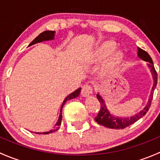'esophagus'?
<instances>
[{
	"mask_svg": "<svg viewBox=\"0 0 160 160\" xmlns=\"http://www.w3.org/2000/svg\"><path fill=\"white\" fill-rule=\"evenodd\" d=\"M92 92H93V88L91 85L85 84L81 90V95L87 98V97L90 96V94H91Z\"/></svg>",
	"mask_w": 160,
	"mask_h": 160,
	"instance_id": "1",
	"label": "esophagus"
}]
</instances>
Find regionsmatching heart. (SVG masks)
I'll use <instances>...</instances> for the list:
<instances>
[{
  "instance_id": "b5f03b06",
  "label": "heart",
  "mask_w": 160,
  "mask_h": 160,
  "mask_svg": "<svg viewBox=\"0 0 160 160\" xmlns=\"http://www.w3.org/2000/svg\"><path fill=\"white\" fill-rule=\"evenodd\" d=\"M116 49V45L113 42H107L101 45L100 47L93 52V54L91 55L90 57V61L93 62H98V61L102 60L105 59L107 56H109L108 60L104 65V70H106L114 66L117 65L118 63L120 62V61L122 59V53L119 51H115Z\"/></svg>"
}]
</instances>
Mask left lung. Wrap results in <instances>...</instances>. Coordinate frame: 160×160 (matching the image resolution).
Segmentation results:
<instances>
[{
	"instance_id": "obj_1",
	"label": "left lung",
	"mask_w": 160,
	"mask_h": 160,
	"mask_svg": "<svg viewBox=\"0 0 160 160\" xmlns=\"http://www.w3.org/2000/svg\"><path fill=\"white\" fill-rule=\"evenodd\" d=\"M138 56L140 59H142V60L149 62L148 65H149V68L150 69V71H151L152 76L153 78V86L152 88L151 94H150V98L147 104H146V107L143 108V110H142L138 113L135 114V115L131 116V117L128 118L116 117V116L111 114L110 111L108 109L107 106H106L104 100L103 99V98L99 94V93H98V94H97V98H98L100 104H101V109H100L98 115H97V117L95 118L94 119L99 125H103V126L107 127V128H109L122 129V128H126V127L129 126L132 124L135 123V122H137L138 119H140L142 117H143V116L147 113V111H149L150 106H151L152 100L153 98L152 92L153 90H155V88H156V84H157V72H156V70H155L152 59L150 57L149 55L148 54V52H146V51L140 49V48H138Z\"/></svg>"
}]
</instances>
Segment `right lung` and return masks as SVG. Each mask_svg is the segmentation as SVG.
<instances>
[{
    "mask_svg": "<svg viewBox=\"0 0 160 160\" xmlns=\"http://www.w3.org/2000/svg\"><path fill=\"white\" fill-rule=\"evenodd\" d=\"M54 36H55V32H54V31H45V32H42L41 34H39V35H38V36H37L36 38H35V39H34L33 41H32V42L30 43L29 46H32V45L35 44V43L41 42H43V41H49V40H52V39H54ZM80 90H81V88H79V89L76 90L75 91L72 92V93H70V95H68V96H67V98H65V100H64L63 103H62V106H61L60 114H59V119H58L57 122H56V125H55L54 128H53L52 129L50 130L49 132H34V133H36V134H44V135H46V134L52 133V132H56V131H57L58 129H59V127H60L61 121H62V107H63V105H64V104H65V103L67 102V101H70V100L72 99V98H77V97H78L79 95H80Z\"/></svg>",
    "mask_w": 160,
    "mask_h": 160,
    "instance_id": "right-lung-1",
    "label": "right lung"
}]
</instances>
